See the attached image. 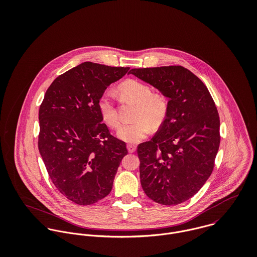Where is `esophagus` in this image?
Returning a JSON list of instances; mask_svg holds the SVG:
<instances>
[{"label":"esophagus","mask_w":257,"mask_h":257,"mask_svg":"<svg viewBox=\"0 0 257 257\" xmlns=\"http://www.w3.org/2000/svg\"><path fill=\"white\" fill-rule=\"evenodd\" d=\"M127 147V150H128V152H135L136 150H137V146H135V145H127L126 146Z\"/></svg>","instance_id":"1"}]
</instances>
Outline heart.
<instances>
[{
	"instance_id": "1",
	"label": "heart",
	"mask_w": 257,
	"mask_h": 257,
	"mask_svg": "<svg viewBox=\"0 0 257 257\" xmlns=\"http://www.w3.org/2000/svg\"><path fill=\"white\" fill-rule=\"evenodd\" d=\"M117 91L126 100L137 104L134 122L122 124L117 131V137L128 144H138L145 140L153 127L160 126L168 113L169 102L162 92H152L147 83L140 80H126L121 83ZM99 110L103 120L111 128H116L119 123V115L114 104L113 95L105 92L99 100Z\"/></svg>"
}]
</instances>
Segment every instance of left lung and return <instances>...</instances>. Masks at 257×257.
<instances>
[{"label":"left lung","instance_id":"left-lung-1","mask_svg":"<svg viewBox=\"0 0 257 257\" xmlns=\"http://www.w3.org/2000/svg\"><path fill=\"white\" fill-rule=\"evenodd\" d=\"M169 98L164 122L138 147L143 189L152 201L175 206L192 198L213 172L220 116L206 85L183 66L130 71Z\"/></svg>","mask_w":257,"mask_h":257}]
</instances>
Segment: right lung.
<instances>
[{
	"label": "right lung",
	"mask_w": 257,
	"mask_h": 257,
	"mask_svg": "<svg viewBox=\"0 0 257 257\" xmlns=\"http://www.w3.org/2000/svg\"><path fill=\"white\" fill-rule=\"evenodd\" d=\"M128 67L84 62L59 75L39 107L38 149L57 190L82 206L108 196L125 143L103 123L99 100Z\"/></svg>",
	"instance_id": "right-lung-1"
}]
</instances>
